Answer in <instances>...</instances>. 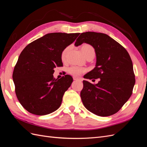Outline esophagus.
<instances>
[{
    "instance_id": "esophagus-1",
    "label": "esophagus",
    "mask_w": 147,
    "mask_h": 147,
    "mask_svg": "<svg viewBox=\"0 0 147 147\" xmlns=\"http://www.w3.org/2000/svg\"><path fill=\"white\" fill-rule=\"evenodd\" d=\"M74 80L75 81H79V82H82V78H77V77H73Z\"/></svg>"
}]
</instances>
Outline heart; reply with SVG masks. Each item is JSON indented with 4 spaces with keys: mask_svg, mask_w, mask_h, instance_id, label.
Listing matches in <instances>:
<instances>
[{
    "mask_svg": "<svg viewBox=\"0 0 147 147\" xmlns=\"http://www.w3.org/2000/svg\"><path fill=\"white\" fill-rule=\"evenodd\" d=\"M72 48V45H69L66 47L61 53V59L63 61H65L67 56L70 50ZM82 51L83 54L85 57H87L89 55H95V50L91 45H88V44H85V45H83L82 47ZM86 71V69L83 67H80L78 66H72L69 69V72L74 75V76H80L82 74H83Z\"/></svg>",
    "mask_w": 147,
    "mask_h": 147,
    "instance_id": "1",
    "label": "heart"
}]
</instances>
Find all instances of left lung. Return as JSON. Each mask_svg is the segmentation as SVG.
Returning a JSON list of instances; mask_svg holds the SVG:
<instances>
[{
    "mask_svg": "<svg viewBox=\"0 0 147 147\" xmlns=\"http://www.w3.org/2000/svg\"><path fill=\"white\" fill-rule=\"evenodd\" d=\"M83 43L94 47L97 59L96 67L84 77L100 79L97 84L83 81V104L98 116H110L118 112L132 95L136 79L131 57L125 48L105 34L82 33L75 45Z\"/></svg>",
    "mask_w": 147,
    "mask_h": 147,
    "instance_id": "8db88e82",
    "label": "left lung"
}]
</instances>
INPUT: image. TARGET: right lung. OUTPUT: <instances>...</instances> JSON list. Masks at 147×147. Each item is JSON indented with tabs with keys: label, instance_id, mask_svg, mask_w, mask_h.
Wrapping results in <instances>:
<instances>
[{
	"label": "right lung",
	"instance_id": "right-lung-1",
	"mask_svg": "<svg viewBox=\"0 0 147 147\" xmlns=\"http://www.w3.org/2000/svg\"><path fill=\"white\" fill-rule=\"evenodd\" d=\"M80 33H50L35 40L22 51L15 66L13 80L21 105L30 113L50 114L58 109L64 92L73 82L65 75L53 77L56 67L63 65L61 53Z\"/></svg>",
	"mask_w": 147,
	"mask_h": 147
}]
</instances>
